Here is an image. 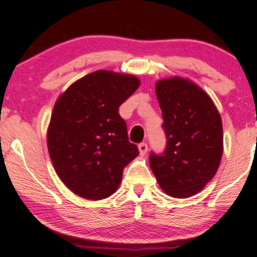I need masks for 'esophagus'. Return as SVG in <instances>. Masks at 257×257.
I'll list each match as a JSON object with an SVG mask.
<instances>
[{
    "label": "esophagus",
    "mask_w": 257,
    "mask_h": 257,
    "mask_svg": "<svg viewBox=\"0 0 257 257\" xmlns=\"http://www.w3.org/2000/svg\"><path fill=\"white\" fill-rule=\"evenodd\" d=\"M138 149H139V153H141L142 157H144V155L147 154V152H148V145L145 144V143L139 144L138 145Z\"/></svg>",
    "instance_id": "obj_1"
}]
</instances>
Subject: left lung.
Masks as SVG:
<instances>
[{"mask_svg": "<svg viewBox=\"0 0 257 257\" xmlns=\"http://www.w3.org/2000/svg\"><path fill=\"white\" fill-rule=\"evenodd\" d=\"M155 93L167 148L162 155L150 154V168L168 195L189 198L203 190L219 169L224 150L221 116L211 98L189 79L158 80Z\"/></svg>", "mask_w": 257, "mask_h": 257, "instance_id": "8db88e82", "label": "left lung"}]
</instances>
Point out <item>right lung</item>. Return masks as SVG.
<instances>
[{"label": "right lung", "mask_w": 257, "mask_h": 257, "mask_svg": "<svg viewBox=\"0 0 257 257\" xmlns=\"http://www.w3.org/2000/svg\"><path fill=\"white\" fill-rule=\"evenodd\" d=\"M139 85L136 76L100 69L76 80L54 103L47 131L49 157L59 179L80 198L112 195L125 165L138 157L119 107Z\"/></svg>", "instance_id": "right-lung-1"}]
</instances>
